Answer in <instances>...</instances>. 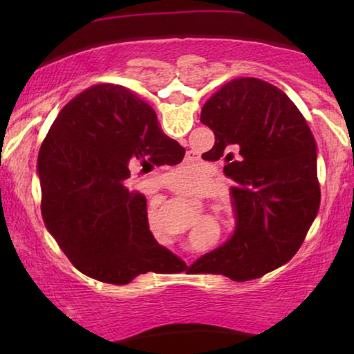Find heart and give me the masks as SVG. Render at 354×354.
<instances>
[{"instance_id":"heart-1","label":"heart","mask_w":354,"mask_h":354,"mask_svg":"<svg viewBox=\"0 0 354 354\" xmlns=\"http://www.w3.org/2000/svg\"><path fill=\"white\" fill-rule=\"evenodd\" d=\"M189 171H191V169H188V168H181V169H178V171L174 174H176V176H181V174H188Z\"/></svg>"}]
</instances>
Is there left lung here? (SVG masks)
Instances as JSON below:
<instances>
[{"mask_svg": "<svg viewBox=\"0 0 354 354\" xmlns=\"http://www.w3.org/2000/svg\"><path fill=\"white\" fill-rule=\"evenodd\" d=\"M200 120L214 133L206 160L225 158L234 181L238 223L233 238L193 268L233 281L261 278L293 258L318 214L315 136L286 93L251 76L223 84Z\"/></svg>", "mask_w": 354, "mask_h": 354, "instance_id": "left-lung-1", "label": "left lung"}]
</instances>
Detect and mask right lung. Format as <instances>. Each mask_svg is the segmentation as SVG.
<instances>
[{
  "mask_svg": "<svg viewBox=\"0 0 354 354\" xmlns=\"http://www.w3.org/2000/svg\"><path fill=\"white\" fill-rule=\"evenodd\" d=\"M183 156L154 109L120 84L84 89L61 109L38 154L41 214L76 270L128 284L178 261L153 238L145 194L128 183L140 168L148 173Z\"/></svg>",
  "mask_w": 354,
  "mask_h": 354,
  "instance_id": "obj_1",
  "label": "right lung"
}]
</instances>
